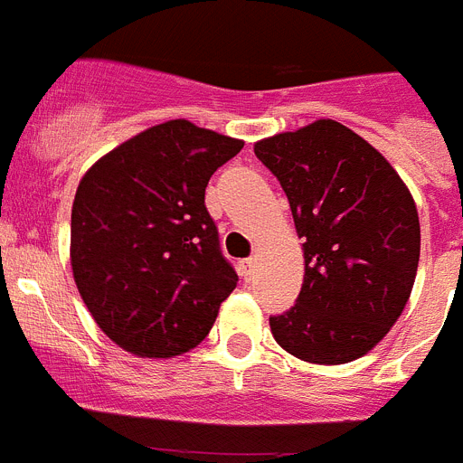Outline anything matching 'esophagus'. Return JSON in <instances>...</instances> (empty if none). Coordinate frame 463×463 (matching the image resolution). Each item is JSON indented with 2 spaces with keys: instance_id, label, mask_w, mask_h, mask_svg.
Masks as SVG:
<instances>
[{
  "instance_id": "34e87169",
  "label": "esophagus",
  "mask_w": 463,
  "mask_h": 463,
  "mask_svg": "<svg viewBox=\"0 0 463 463\" xmlns=\"http://www.w3.org/2000/svg\"><path fill=\"white\" fill-rule=\"evenodd\" d=\"M252 269H255V257H248V260L239 261V271H241V276H243V278H250Z\"/></svg>"
}]
</instances>
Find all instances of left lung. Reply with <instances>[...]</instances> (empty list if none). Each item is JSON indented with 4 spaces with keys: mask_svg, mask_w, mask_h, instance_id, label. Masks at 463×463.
I'll use <instances>...</instances> for the list:
<instances>
[{
    "mask_svg": "<svg viewBox=\"0 0 463 463\" xmlns=\"http://www.w3.org/2000/svg\"><path fill=\"white\" fill-rule=\"evenodd\" d=\"M288 194L304 243L297 304L271 315L282 350L310 364H345L378 345L406 308L420 261L411 192L371 143L336 120L255 143Z\"/></svg>",
    "mask_w": 463,
    "mask_h": 463,
    "instance_id": "1",
    "label": "left lung"
}]
</instances>
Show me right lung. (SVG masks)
I'll return each instance as SVG.
<instances>
[{
    "label": "right lung",
    "instance_id": "right-lung-1",
    "mask_svg": "<svg viewBox=\"0 0 463 463\" xmlns=\"http://www.w3.org/2000/svg\"><path fill=\"white\" fill-rule=\"evenodd\" d=\"M243 141L187 120L129 138L83 175L71 208V269L110 341L174 357L203 341L239 276L203 196Z\"/></svg>",
    "mask_w": 463,
    "mask_h": 463
}]
</instances>
